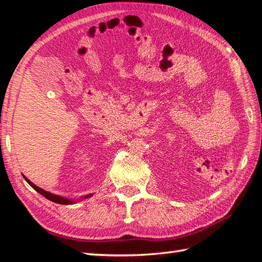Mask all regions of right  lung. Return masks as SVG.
<instances>
[{"instance_id": "add662e5", "label": "right lung", "mask_w": 262, "mask_h": 262, "mask_svg": "<svg viewBox=\"0 0 262 262\" xmlns=\"http://www.w3.org/2000/svg\"><path fill=\"white\" fill-rule=\"evenodd\" d=\"M25 179L27 180L28 184L31 186V187H33L34 189H36V190L38 191V193L43 195V196L46 197V199H48V200H50V201H52V202H55V203H58V204H62V205H68V204H72V203H73V201H69V200H67V199H63V197H60V196H57V195H54V194H51V193H48V191H46V190H43L42 188L38 187V186H36L33 183H31L30 180H29L27 177H25ZM91 196H92V195H87V196L84 197V199H87V197H91Z\"/></svg>"}]
</instances>
